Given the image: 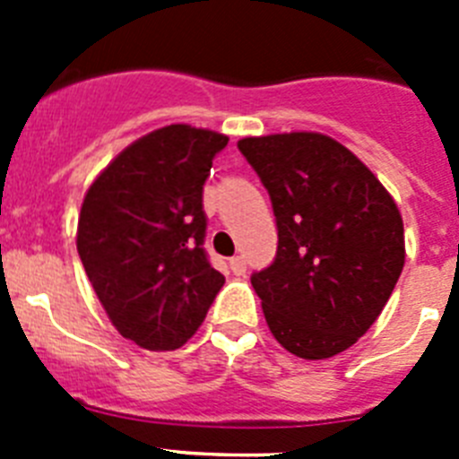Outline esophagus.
Returning <instances> with one entry per match:
<instances>
[{"instance_id":"1","label":"esophagus","mask_w":459,"mask_h":459,"mask_svg":"<svg viewBox=\"0 0 459 459\" xmlns=\"http://www.w3.org/2000/svg\"><path fill=\"white\" fill-rule=\"evenodd\" d=\"M230 269H232L234 275H243V273H246V259H243L241 255L232 257V259H230Z\"/></svg>"}]
</instances>
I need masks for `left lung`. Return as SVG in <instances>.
Returning a JSON list of instances; mask_svg holds the SVG:
<instances>
[{
	"label": "left lung",
	"mask_w": 459,
	"mask_h": 459,
	"mask_svg": "<svg viewBox=\"0 0 459 459\" xmlns=\"http://www.w3.org/2000/svg\"><path fill=\"white\" fill-rule=\"evenodd\" d=\"M269 190L278 253L253 273L271 333L299 359H331L379 317L404 266V227L388 190L322 133L243 137Z\"/></svg>",
	"instance_id": "1"
}]
</instances>
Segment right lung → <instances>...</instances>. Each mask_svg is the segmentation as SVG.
Listing matches in <instances>:
<instances>
[{
	"instance_id": "right-lung-1",
	"label": "right lung",
	"mask_w": 459,
	"mask_h": 459,
	"mask_svg": "<svg viewBox=\"0 0 459 459\" xmlns=\"http://www.w3.org/2000/svg\"><path fill=\"white\" fill-rule=\"evenodd\" d=\"M221 133L172 124L126 147L84 195L78 253L109 322L152 351L179 350L225 275L204 250V181Z\"/></svg>"
}]
</instances>
